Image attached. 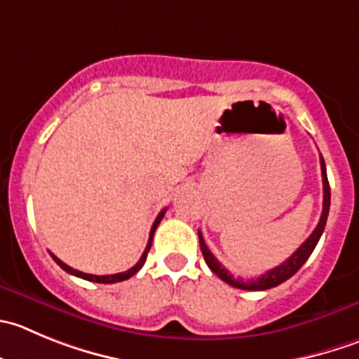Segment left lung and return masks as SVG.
<instances>
[{"instance_id":"left-lung-1","label":"left lung","mask_w":359,"mask_h":359,"mask_svg":"<svg viewBox=\"0 0 359 359\" xmlns=\"http://www.w3.org/2000/svg\"><path fill=\"white\" fill-rule=\"evenodd\" d=\"M320 170H323V192H324V197H323V213H320L319 224H317V227L313 229V233L310 234L309 238H306L305 243H303L302 247H299L298 250H296L294 254H292L291 257L287 259V261H284L280 266H276V268L266 271L264 275H261L259 278H252V280L234 278V276L231 275V273H229L227 269H225L224 266H222L220 262L217 261V259H215V255L211 254L210 248H208L206 243H204V238H203V234H201V231H199L201 250H203L204 261H206V264L210 266L211 271H213L215 275L218 276V278L224 280L225 284L233 285V287H238V289H245V291H266V289L276 287V285H280L282 282H285L287 278H291V276L294 275V273L298 271V269L302 268L303 264H305L306 259L310 257V254H312L313 248H316L317 241H319L320 236H323L324 227H326L327 213H330L331 194H330V183H327L326 163H324L323 156H320Z\"/></svg>"}]
</instances>
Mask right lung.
<instances>
[{"instance_id": "1", "label": "right lung", "mask_w": 359, "mask_h": 359, "mask_svg": "<svg viewBox=\"0 0 359 359\" xmlns=\"http://www.w3.org/2000/svg\"><path fill=\"white\" fill-rule=\"evenodd\" d=\"M165 211H167V210L160 211L158 217H156V220H155V224L151 225V231H149V240H148V245H146L144 254L141 255V259H139V262L134 266V268L126 269V271L116 273V275H102V276H100V275H90V273H83V271H79V269L70 268V266L65 264L63 261H60V259H57L54 254H50V257H53L54 261L57 262V266H61V268H63L65 271L70 273V275H74V276H79V278L90 280V282H97V284H116V282H123V280H126V278H130V276H134L135 273H137L139 269H141L142 266H144L146 255H148L149 248H151V243H153V234H155L156 227H158V224H160V222H162V218H163V215H165Z\"/></svg>"}]
</instances>
